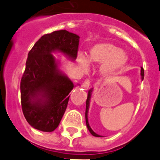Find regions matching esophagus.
<instances>
[{"label":"esophagus","instance_id":"1","mask_svg":"<svg viewBox=\"0 0 160 160\" xmlns=\"http://www.w3.org/2000/svg\"><path fill=\"white\" fill-rule=\"evenodd\" d=\"M82 87L84 89H88L89 87H90V80H85L82 83Z\"/></svg>","mask_w":160,"mask_h":160}]
</instances>
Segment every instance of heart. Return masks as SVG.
Instances as JSON below:
<instances>
[{
  "instance_id": "heart-1",
  "label": "heart",
  "mask_w": 160,
  "mask_h": 160,
  "mask_svg": "<svg viewBox=\"0 0 160 160\" xmlns=\"http://www.w3.org/2000/svg\"><path fill=\"white\" fill-rule=\"evenodd\" d=\"M128 58L119 47L111 43H97L89 50L88 58L83 53L77 55V62L83 71L88 70L89 62L101 64L100 71L104 76H113L127 63Z\"/></svg>"
}]
</instances>
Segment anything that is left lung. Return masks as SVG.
<instances>
[{
    "label": "left lung",
    "mask_w": 160,
    "mask_h": 160,
    "mask_svg": "<svg viewBox=\"0 0 160 160\" xmlns=\"http://www.w3.org/2000/svg\"><path fill=\"white\" fill-rule=\"evenodd\" d=\"M141 79L142 80H144V68L141 67ZM92 89L88 91V98H87V101H86V111H85V119H86V125H87V127L88 129L89 132L94 136V137H102V136L98 135V134L95 133L93 130L92 129V128L90 127V125H89L88 123V109H89V103H90V98H91V95H92Z\"/></svg>",
    "instance_id": "left-lung-1"
}]
</instances>
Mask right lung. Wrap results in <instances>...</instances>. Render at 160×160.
<instances>
[{
	"label": "right lung",
	"instance_id": "obj_1",
	"mask_svg": "<svg viewBox=\"0 0 160 160\" xmlns=\"http://www.w3.org/2000/svg\"><path fill=\"white\" fill-rule=\"evenodd\" d=\"M79 38L66 30L55 31L42 36L28 53L20 94L23 115L33 128L52 132L62 120L74 84L58 69L51 53L62 52L74 61Z\"/></svg>",
	"mask_w": 160,
	"mask_h": 160
}]
</instances>
